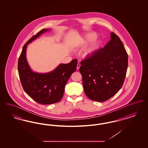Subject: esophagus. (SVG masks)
I'll list each match as a JSON object with an SVG mask.
<instances>
[{
	"label": "esophagus",
	"instance_id": "obj_1",
	"mask_svg": "<svg viewBox=\"0 0 148 148\" xmlns=\"http://www.w3.org/2000/svg\"><path fill=\"white\" fill-rule=\"evenodd\" d=\"M80 67V64L77 63V70L79 69Z\"/></svg>",
	"mask_w": 148,
	"mask_h": 148
}]
</instances>
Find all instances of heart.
Wrapping results in <instances>:
<instances>
[{
    "mask_svg": "<svg viewBox=\"0 0 148 148\" xmlns=\"http://www.w3.org/2000/svg\"><path fill=\"white\" fill-rule=\"evenodd\" d=\"M96 37V35L92 33L87 34L85 35L84 37H83L80 39L77 42V47H85L88 42H92ZM99 47V42L97 41L93 42L92 44L86 49H85L84 51V56L85 57H89L92 56L94 53V52L98 49Z\"/></svg>",
    "mask_w": 148,
    "mask_h": 148,
    "instance_id": "obj_1",
    "label": "heart"
}]
</instances>
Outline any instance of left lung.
<instances>
[{
  "instance_id": "8db88e82",
  "label": "left lung",
  "mask_w": 148,
  "mask_h": 148,
  "mask_svg": "<svg viewBox=\"0 0 148 148\" xmlns=\"http://www.w3.org/2000/svg\"><path fill=\"white\" fill-rule=\"evenodd\" d=\"M128 56L123 43L115 33L103 48L81 62L86 95L92 100L103 102L115 95L122 87L126 76Z\"/></svg>"
}]
</instances>
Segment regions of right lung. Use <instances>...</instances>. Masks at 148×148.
<instances>
[{
	"instance_id": "right-lung-1",
	"label": "right lung",
	"mask_w": 148,
	"mask_h": 148,
	"mask_svg": "<svg viewBox=\"0 0 148 148\" xmlns=\"http://www.w3.org/2000/svg\"><path fill=\"white\" fill-rule=\"evenodd\" d=\"M49 31V29H42L25 43L18 64L19 75L24 91L35 101L43 105L56 103L62 99L65 86L71 75L76 71L77 63V59H75L69 63L60 64L54 70L46 73L32 70L26 56L27 46Z\"/></svg>"
}]
</instances>
